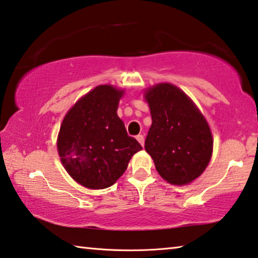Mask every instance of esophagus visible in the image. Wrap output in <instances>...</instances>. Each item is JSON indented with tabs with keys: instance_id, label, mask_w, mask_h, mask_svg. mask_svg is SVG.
Returning a JSON list of instances; mask_svg holds the SVG:
<instances>
[{
	"instance_id": "1",
	"label": "esophagus",
	"mask_w": 258,
	"mask_h": 258,
	"mask_svg": "<svg viewBox=\"0 0 258 258\" xmlns=\"http://www.w3.org/2000/svg\"><path fill=\"white\" fill-rule=\"evenodd\" d=\"M137 140L140 142V145H141L142 147L145 146V137H143V135H138Z\"/></svg>"
}]
</instances>
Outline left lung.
Instances as JSON below:
<instances>
[{"instance_id":"8db88e82","label":"left lung","mask_w":258,"mask_h":258,"mask_svg":"<svg viewBox=\"0 0 258 258\" xmlns=\"http://www.w3.org/2000/svg\"><path fill=\"white\" fill-rule=\"evenodd\" d=\"M152 124L145 148L159 175L174 185L189 184L206 169L213 154L208 123L192 100L169 83L146 91Z\"/></svg>"}]
</instances>
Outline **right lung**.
Masks as SVG:
<instances>
[{"instance_id": "add662e5", "label": "right lung", "mask_w": 258, "mask_h": 258, "mask_svg": "<svg viewBox=\"0 0 258 258\" xmlns=\"http://www.w3.org/2000/svg\"><path fill=\"white\" fill-rule=\"evenodd\" d=\"M123 94L111 85L94 87L74 104L60 126L56 147L61 163L74 180L89 189L111 186L142 149L117 116Z\"/></svg>"}]
</instances>
